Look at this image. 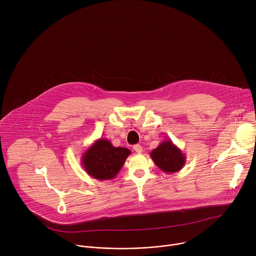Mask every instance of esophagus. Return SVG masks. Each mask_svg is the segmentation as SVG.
<instances>
[{
  "label": "esophagus",
  "instance_id": "34e87169",
  "mask_svg": "<svg viewBox=\"0 0 256 256\" xmlns=\"http://www.w3.org/2000/svg\"><path fill=\"white\" fill-rule=\"evenodd\" d=\"M134 150L138 154H140V153L142 152V148L140 144H134Z\"/></svg>",
  "mask_w": 256,
  "mask_h": 256
}]
</instances>
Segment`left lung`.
I'll return each mask as SVG.
<instances>
[{
  "label": "left lung",
  "instance_id": "obj_1",
  "mask_svg": "<svg viewBox=\"0 0 256 256\" xmlns=\"http://www.w3.org/2000/svg\"><path fill=\"white\" fill-rule=\"evenodd\" d=\"M150 156L154 163L166 173H175L182 169L186 162V154L171 140H163Z\"/></svg>",
  "mask_w": 256,
  "mask_h": 256
}]
</instances>
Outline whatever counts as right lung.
I'll return each mask as SVG.
<instances>
[{"label": "right lung", "instance_id": "right-lung-1", "mask_svg": "<svg viewBox=\"0 0 256 256\" xmlns=\"http://www.w3.org/2000/svg\"><path fill=\"white\" fill-rule=\"evenodd\" d=\"M130 151L114 147L106 138H98L85 151L81 163L89 176L98 180L114 179L122 168Z\"/></svg>", "mask_w": 256, "mask_h": 256}]
</instances>
